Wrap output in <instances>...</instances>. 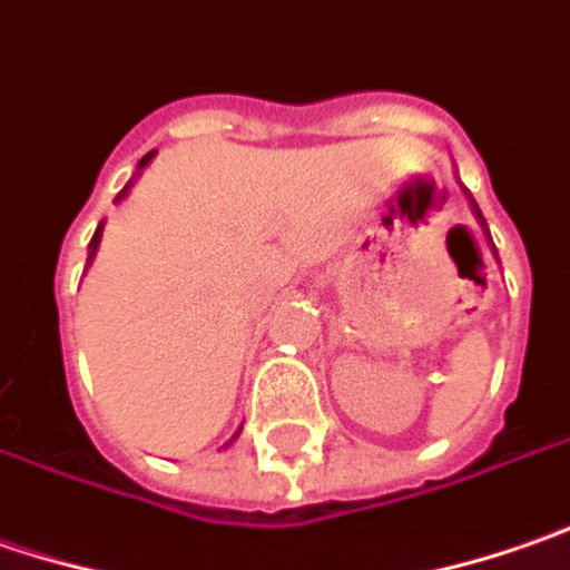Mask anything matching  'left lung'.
<instances>
[{
	"label": "left lung",
	"mask_w": 570,
	"mask_h": 570,
	"mask_svg": "<svg viewBox=\"0 0 570 570\" xmlns=\"http://www.w3.org/2000/svg\"><path fill=\"white\" fill-rule=\"evenodd\" d=\"M469 200H472V197H469ZM472 210H475V219H479V223H482V226H484L482 210H479V207H475V200H472ZM488 238H491V236H488ZM494 258H498V252H494Z\"/></svg>",
	"instance_id": "8db88e82"
}]
</instances>
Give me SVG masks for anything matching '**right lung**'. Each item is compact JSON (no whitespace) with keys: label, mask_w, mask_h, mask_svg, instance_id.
Wrapping results in <instances>:
<instances>
[{"label":"right lung","mask_w":570,"mask_h":570,"mask_svg":"<svg viewBox=\"0 0 570 570\" xmlns=\"http://www.w3.org/2000/svg\"><path fill=\"white\" fill-rule=\"evenodd\" d=\"M153 156H156V153H146V156H142V159H139V165H137V175H134V178H139V171H142V168H146V165H149V161H153ZM134 178H130V181H127V187H124V190H120V194H117V200H124V197H127V190H130V187H134ZM101 233H105V223H98V229H95V236H91V242H88V264H91V258H95V252H98V245H101ZM238 433H242V428H238V431L233 433V440H236ZM233 440H226V443H223V446H233Z\"/></svg>","instance_id":"1"}]
</instances>
